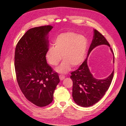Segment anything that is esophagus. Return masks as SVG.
<instances>
[{
    "label": "esophagus",
    "mask_w": 126,
    "mask_h": 126,
    "mask_svg": "<svg viewBox=\"0 0 126 126\" xmlns=\"http://www.w3.org/2000/svg\"><path fill=\"white\" fill-rule=\"evenodd\" d=\"M65 78V76H64V75H60L59 76V78H60V80L61 81L63 80Z\"/></svg>",
    "instance_id": "esophagus-1"
}]
</instances>
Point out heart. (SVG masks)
<instances>
[{
	"instance_id": "obj_1",
	"label": "heart",
	"mask_w": 126,
	"mask_h": 126,
	"mask_svg": "<svg viewBox=\"0 0 126 126\" xmlns=\"http://www.w3.org/2000/svg\"><path fill=\"white\" fill-rule=\"evenodd\" d=\"M54 45L48 49L46 59L50 65L56 66L62 57L63 61L55 69L57 72L62 74L68 72L71 66L76 67L81 63L87 47L86 39L83 36L70 32L59 35Z\"/></svg>"
}]
</instances>
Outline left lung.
<instances>
[{
    "mask_svg": "<svg viewBox=\"0 0 126 126\" xmlns=\"http://www.w3.org/2000/svg\"><path fill=\"white\" fill-rule=\"evenodd\" d=\"M101 45H106L110 47L104 36L94 29L93 39L89 47L87 57L77 70L71 73L70 78L73 81L72 97L74 102L81 107H88L99 102L108 90L113 78L114 70L105 79H96L88 67L87 60L89 54L96 47ZM110 50L113 55L114 63V53L111 48Z\"/></svg>",
    "mask_w": 126,
    "mask_h": 126,
    "instance_id": "8db88e82",
    "label": "left lung"
}]
</instances>
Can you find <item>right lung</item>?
<instances>
[{
    "label": "right lung",
    "instance_id": "add662e5",
    "mask_svg": "<svg viewBox=\"0 0 126 126\" xmlns=\"http://www.w3.org/2000/svg\"><path fill=\"white\" fill-rule=\"evenodd\" d=\"M51 25L29 29L17 43L14 65L17 81L26 98L35 105L45 107L53 101L60 82L58 74L47 63L48 35Z\"/></svg>",
    "mask_w": 126,
    "mask_h": 126
}]
</instances>
